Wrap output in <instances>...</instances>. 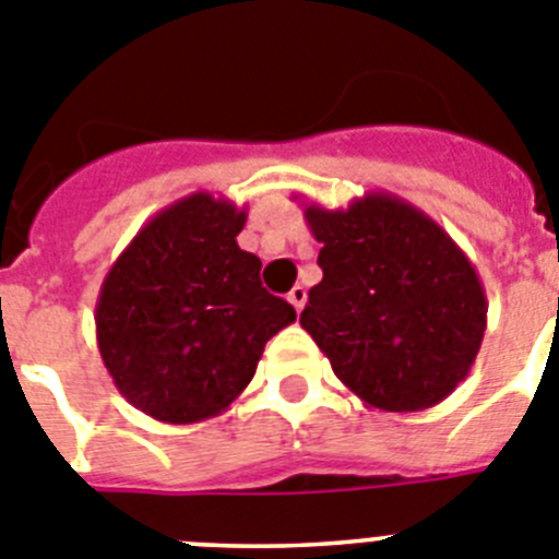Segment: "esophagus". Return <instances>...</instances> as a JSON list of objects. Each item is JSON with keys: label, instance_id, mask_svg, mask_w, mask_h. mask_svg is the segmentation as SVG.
I'll use <instances>...</instances> for the list:
<instances>
[{"label": "esophagus", "instance_id": "esophagus-1", "mask_svg": "<svg viewBox=\"0 0 559 559\" xmlns=\"http://www.w3.org/2000/svg\"><path fill=\"white\" fill-rule=\"evenodd\" d=\"M289 304L295 306V311H298V314H300V309H304V304H306V289H304V286H295V289L289 292Z\"/></svg>", "mask_w": 559, "mask_h": 559}]
</instances>
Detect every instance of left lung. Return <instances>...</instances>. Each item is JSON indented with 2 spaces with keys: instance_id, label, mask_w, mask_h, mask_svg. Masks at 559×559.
Segmentation results:
<instances>
[{
  "instance_id": "left-lung-1",
  "label": "left lung",
  "mask_w": 559,
  "mask_h": 559,
  "mask_svg": "<svg viewBox=\"0 0 559 559\" xmlns=\"http://www.w3.org/2000/svg\"><path fill=\"white\" fill-rule=\"evenodd\" d=\"M298 200V198H295ZM323 281L300 325L370 409L420 412L465 381L487 298L465 250L417 205L367 192L348 209L304 203Z\"/></svg>"
}]
</instances>
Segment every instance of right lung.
Here are the masks:
<instances>
[{
    "label": "right lung",
    "instance_id": "right-lung-1",
    "mask_svg": "<svg viewBox=\"0 0 559 559\" xmlns=\"http://www.w3.org/2000/svg\"><path fill=\"white\" fill-rule=\"evenodd\" d=\"M248 211L194 192L142 225L99 286L97 348L128 404L160 424L217 417L255 376L295 309L236 245Z\"/></svg>",
    "mask_w": 559,
    "mask_h": 559
}]
</instances>
